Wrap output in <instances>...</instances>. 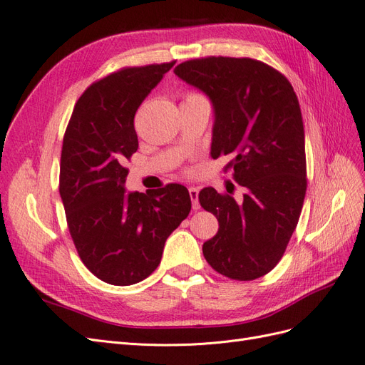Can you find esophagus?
<instances>
[{"instance_id":"esophagus-1","label":"esophagus","mask_w":365,"mask_h":365,"mask_svg":"<svg viewBox=\"0 0 365 365\" xmlns=\"http://www.w3.org/2000/svg\"><path fill=\"white\" fill-rule=\"evenodd\" d=\"M189 195H190L193 210H200L201 208V205H200V190H197L196 187H190Z\"/></svg>"}]
</instances>
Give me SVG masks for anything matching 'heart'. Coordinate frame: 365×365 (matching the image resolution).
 I'll use <instances>...</instances> for the list:
<instances>
[{"mask_svg":"<svg viewBox=\"0 0 365 365\" xmlns=\"http://www.w3.org/2000/svg\"><path fill=\"white\" fill-rule=\"evenodd\" d=\"M189 97H195V96H189ZM189 97H187V98H189Z\"/></svg>","mask_w":365,"mask_h":365,"instance_id":"heart-1","label":"heart"}]
</instances>
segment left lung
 Returning a JSON list of instances; mask_svg holds the SVG:
<instances>
[{"label":"left lung","instance_id":"8db88e82","mask_svg":"<svg viewBox=\"0 0 365 365\" xmlns=\"http://www.w3.org/2000/svg\"><path fill=\"white\" fill-rule=\"evenodd\" d=\"M173 73L202 91L213 105L210 155H228L227 169L245 187L244 200L200 192L219 230L202 245L215 271L233 280H254L282 259L306 195L304 129L297 94L286 77L250 58H204Z\"/></svg>","mask_w":365,"mask_h":365}]
</instances>
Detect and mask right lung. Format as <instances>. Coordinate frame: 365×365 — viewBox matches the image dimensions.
<instances>
[{
	"mask_svg": "<svg viewBox=\"0 0 365 365\" xmlns=\"http://www.w3.org/2000/svg\"><path fill=\"white\" fill-rule=\"evenodd\" d=\"M175 65L123 68L77 101L63 135L59 193L79 257L97 279L129 286L160 264L164 244L189 216L181 184L146 193L125 189V160L138 149V106Z\"/></svg>",
	"mask_w": 365,
	"mask_h": 365,
	"instance_id": "obj_1",
	"label": "right lung"
}]
</instances>
